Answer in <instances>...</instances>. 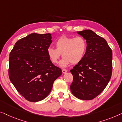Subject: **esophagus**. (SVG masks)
Listing matches in <instances>:
<instances>
[{
  "instance_id": "esophagus-1",
  "label": "esophagus",
  "mask_w": 122,
  "mask_h": 122,
  "mask_svg": "<svg viewBox=\"0 0 122 122\" xmlns=\"http://www.w3.org/2000/svg\"><path fill=\"white\" fill-rule=\"evenodd\" d=\"M62 71L63 73H66L67 72V70H66V69H62Z\"/></svg>"
}]
</instances>
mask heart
Here are the masks:
<instances>
[{"label": "heart", "mask_w": 122, "mask_h": 122, "mask_svg": "<svg viewBox=\"0 0 122 122\" xmlns=\"http://www.w3.org/2000/svg\"><path fill=\"white\" fill-rule=\"evenodd\" d=\"M55 48L50 46L47 49V54L53 63H57L61 54L63 57L60 62L62 67L80 62L83 59L87 50V43L82 36L68 37L62 36L55 42Z\"/></svg>", "instance_id": "b5f03b06"}]
</instances>
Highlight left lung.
Masks as SVG:
<instances>
[{"label": "left lung", "instance_id": "8db88e82", "mask_svg": "<svg viewBox=\"0 0 122 122\" xmlns=\"http://www.w3.org/2000/svg\"><path fill=\"white\" fill-rule=\"evenodd\" d=\"M86 40L83 59L70 70L73 82L71 91L82 100H91L104 90L112 73V51L107 41L91 30L77 31Z\"/></svg>", "mask_w": 122, "mask_h": 122}]
</instances>
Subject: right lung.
<instances>
[{"mask_svg": "<svg viewBox=\"0 0 122 122\" xmlns=\"http://www.w3.org/2000/svg\"><path fill=\"white\" fill-rule=\"evenodd\" d=\"M51 34L32 33L18 40L9 55V77L26 100L38 102L50 93L55 81L62 75L47 54Z\"/></svg>", "mask_w": 122, "mask_h": 122, "instance_id": "obj_1", "label": "right lung"}]
</instances>
